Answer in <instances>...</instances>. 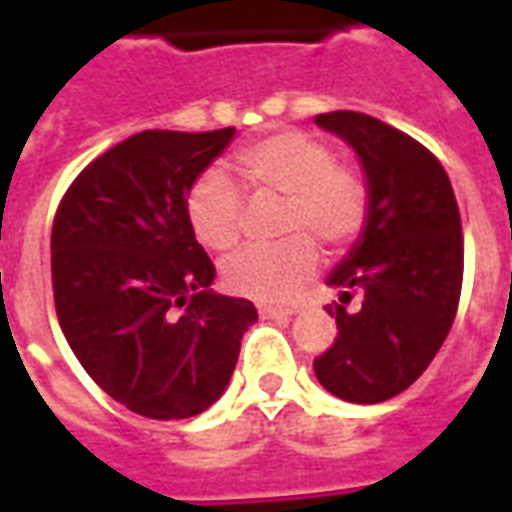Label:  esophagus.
<instances>
[{"instance_id": "1", "label": "esophagus", "mask_w": 512, "mask_h": 512, "mask_svg": "<svg viewBox=\"0 0 512 512\" xmlns=\"http://www.w3.org/2000/svg\"><path fill=\"white\" fill-rule=\"evenodd\" d=\"M260 312V318H266V321H274V318H293L296 315V307H274V304H260L257 307Z\"/></svg>"}]
</instances>
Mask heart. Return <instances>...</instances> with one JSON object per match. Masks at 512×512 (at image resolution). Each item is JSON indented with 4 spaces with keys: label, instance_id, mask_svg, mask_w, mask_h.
<instances>
[{
    "label": "heart",
    "instance_id": "obj_1",
    "mask_svg": "<svg viewBox=\"0 0 512 512\" xmlns=\"http://www.w3.org/2000/svg\"><path fill=\"white\" fill-rule=\"evenodd\" d=\"M235 169L255 194L285 197L282 230L296 233L282 244H246L224 257L222 279L238 296L282 301L318 266V249L354 241L367 219V186L354 169L334 164V153L304 131H279L246 147ZM194 235L211 249H227L241 233L244 197L222 169L194 180L186 200Z\"/></svg>",
    "mask_w": 512,
    "mask_h": 512
}]
</instances>
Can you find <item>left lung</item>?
Here are the masks:
<instances>
[{
	"label": "left lung",
	"instance_id": "obj_1",
	"mask_svg": "<svg viewBox=\"0 0 512 512\" xmlns=\"http://www.w3.org/2000/svg\"><path fill=\"white\" fill-rule=\"evenodd\" d=\"M315 126L340 136L362 164L367 219L326 277L340 290L337 340L315 359L326 392L381 403L414 384L439 354L463 279L461 213L439 161L403 131L362 112H329ZM356 289L359 311L344 304Z\"/></svg>",
	"mask_w": 512,
	"mask_h": 512
}]
</instances>
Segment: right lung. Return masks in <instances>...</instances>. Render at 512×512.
Segmentation results:
<instances>
[{
    "label": "right lung",
    "instance_id": "obj_1",
    "mask_svg": "<svg viewBox=\"0 0 512 512\" xmlns=\"http://www.w3.org/2000/svg\"><path fill=\"white\" fill-rule=\"evenodd\" d=\"M235 128H150L98 156L62 197L51 282L87 376L134 414L197 417L230 384L252 301L213 293L186 200Z\"/></svg>",
    "mask_w": 512,
    "mask_h": 512
}]
</instances>
